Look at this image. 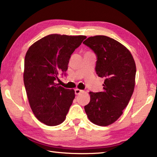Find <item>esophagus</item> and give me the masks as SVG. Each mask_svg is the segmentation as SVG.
Returning <instances> with one entry per match:
<instances>
[{
    "instance_id": "34e87169",
    "label": "esophagus",
    "mask_w": 157,
    "mask_h": 157,
    "mask_svg": "<svg viewBox=\"0 0 157 157\" xmlns=\"http://www.w3.org/2000/svg\"><path fill=\"white\" fill-rule=\"evenodd\" d=\"M82 92H84V91H82V90H80V89H75V95H79V94H80L81 93H82Z\"/></svg>"
}]
</instances>
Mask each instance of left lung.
<instances>
[{
    "instance_id": "left-lung-1",
    "label": "left lung",
    "mask_w": 157,
    "mask_h": 157,
    "mask_svg": "<svg viewBox=\"0 0 157 157\" xmlns=\"http://www.w3.org/2000/svg\"><path fill=\"white\" fill-rule=\"evenodd\" d=\"M83 44L96 55L95 72L105 78L104 91L89 93L91 100L84 106L85 112L93 123L107 126L118 120L131 99L136 64L129 50L109 36H91Z\"/></svg>"
}]
</instances>
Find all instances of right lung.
I'll return each instance as SVG.
<instances>
[{"label":"right lung","instance_id":"obj_1","mask_svg":"<svg viewBox=\"0 0 157 157\" xmlns=\"http://www.w3.org/2000/svg\"><path fill=\"white\" fill-rule=\"evenodd\" d=\"M86 36L54 34L39 39L29 48L24 61L23 81L33 112L48 126L64 121L75 98L73 89L55 83L64 74L71 55Z\"/></svg>","mask_w":157,"mask_h":157}]
</instances>
